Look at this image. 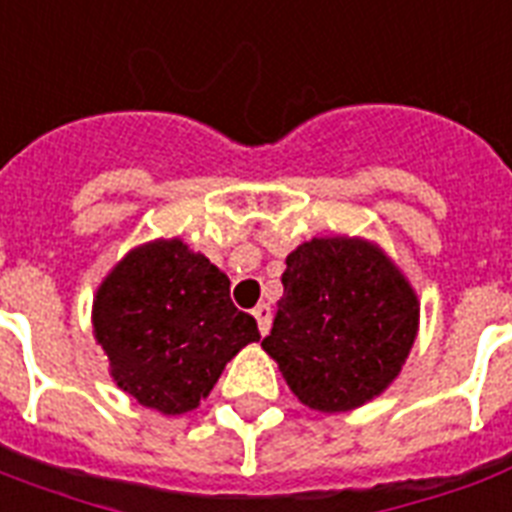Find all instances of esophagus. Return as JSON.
<instances>
[{"label": "esophagus", "instance_id": "obj_1", "mask_svg": "<svg viewBox=\"0 0 512 512\" xmlns=\"http://www.w3.org/2000/svg\"><path fill=\"white\" fill-rule=\"evenodd\" d=\"M253 317H256V322H259V333L267 335L269 322H272V312H269V306L267 304L256 306V309H253Z\"/></svg>", "mask_w": 512, "mask_h": 512}]
</instances>
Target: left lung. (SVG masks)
I'll return each mask as SVG.
<instances>
[{
    "label": "left lung",
    "mask_w": 512,
    "mask_h": 512,
    "mask_svg": "<svg viewBox=\"0 0 512 512\" xmlns=\"http://www.w3.org/2000/svg\"><path fill=\"white\" fill-rule=\"evenodd\" d=\"M272 333L261 341L309 410L349 412L383 394L418 335L407 277L362 237H314L285 259Z\"/></svg>",
    "instance_id": "obj_1"
}]
</instances>
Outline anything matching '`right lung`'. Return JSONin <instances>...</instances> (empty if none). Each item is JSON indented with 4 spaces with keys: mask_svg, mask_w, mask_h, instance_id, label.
<instances>
[{
    "mask_svg": "<svg viewBox=\"0 0 512 512\" xmlns=\"http://www.w3.org/2000/svg\"><path fill=\"white\" fill-rule=\"evenodd\" d=\"M92 325L116 386L163 415L195 410L224 365L261 338L232 304L230 277L179 237L132 248L110 269Z\"/></svg>",
    "mask_w": 512,
    "mask_h": 512,
    "instance_id": "right-lung-1",
    "label": "right lung"
}]
</instances>
